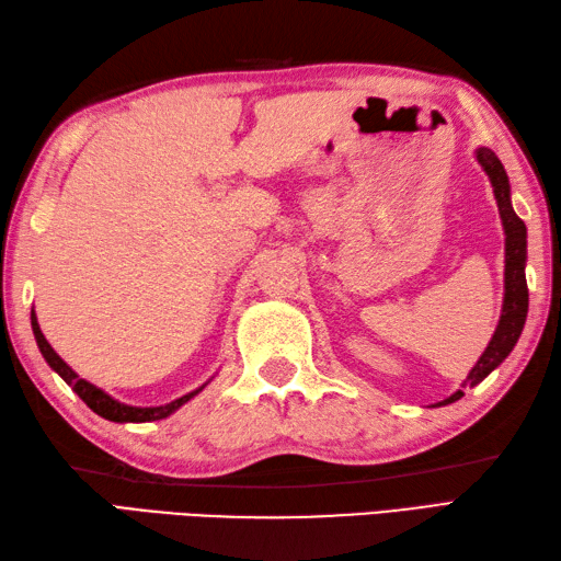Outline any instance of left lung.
<instances>
[{"label":"left lung","mask_w":561,"mask_h":561,"mask_svg":"<svg viewBox=\"0 0 561 561\" xmlns=\"http://www.w3.org/2000/svg\"><path fill=\"white\" fill-rule=\"evenodd\" d=\"M478 161L484 169V173L490 175L492 187H494V197H496V207L499 214H502V224H504V233H506V270H504V308H502V318H499V325L494 330V337L486 344L484 354L478 359V364L472 366V371L465 378V386H478L480 380L490 376L494 368L502 364L511 350L516 347V342L523 332V325H526V316H528V284H526V224L518 219V214L511 207V185H508V175L504 171L502 161L496 159V153L486 147L478 149ZM462 398V390H456L450 398L438 404H450Z\"/></svg>","instance_id":"left-lung-1"}]
</instances>
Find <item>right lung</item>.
<instances>
[{"mask_svg":"<svg viewBox=\"0 0 561 561\" xmlns=\"http://www.w3.org/2000/svg\"><path fill=\"white\" fill-rule=\"evenodd\" d=\"M31 325H33L35 342H38V350H41V354L45 356V362L50 364L53 371H57L59 376H62L65 383H67L71 390H75L77 396H79L83 402H87L93 412H96L99 416H103V420H108V422H121V424H125V422H157V420H163V416H169V414H173L178 408H183V404H185L190 398H195L197 392H199L202 388H205V386H202V388H197V390H193V392H187V396L178 398V400H173V402L159 404V408H133V404L117 402V400H113V398L108 396V392H103L101 388L89 383V380L79 378L62 359H59V354L50 347V342H47L45 335L41 332V325H38V318H35V311L31 313Z\"/></svg>","mask_w":561,"mask_h":561,"instance_id":"1","label":"right lung"}]
</instances>
